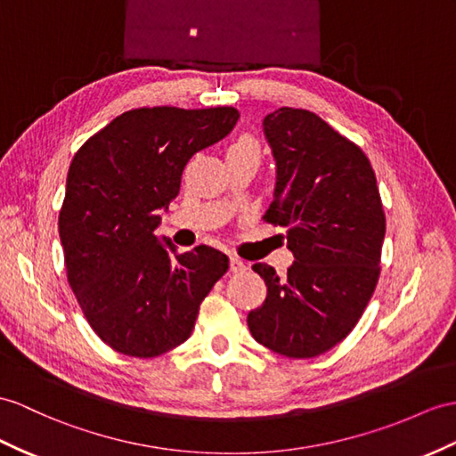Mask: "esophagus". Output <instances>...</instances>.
<instances>
[{
	"label": "esophagus",
	"instance_id": "1",
	"mask_svg": "<svg viewBox=\"0 0 456 456\" xmlns=\"http://www.w3.org/2000/svg\"><path fill=\"white\" fill-rule=\"evenodd\" d=\"M248 269V263H243L238 257H230V271L232 273H243Z\"/></svg>",
	"mask_w": 456,
	"mask_h": 456
}]
</instances>
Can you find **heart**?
Instances as JSON below:
<instances>
[{
    "label": "heart",
    "instance_id": "1",
    "mask_svg": "<svg viewBox=\"0 0 456 456\" xmlns=\"http://www.w3.org/2000/svg\"><path fill=\"white\" fill-rule=\"evenodd\" d=\"M228 152H257L259 154V142L249 135H241L234 144L228 149Z\"/></svg>",
    "mask_w": 456,
    "mask_h": 456
}]
</instances>
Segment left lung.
I'll return each instance as SVG.
<instances>
[{
  "label": "left lung",
  "mask_w": 456,
  "mask_h": 456,
  "mask_svg": "<svg viewBox=\"0 0 456 456\" xmlns=\"http://www.w3.org/2000/svg\"><path fill=\"white\" fill-rule=\"evenodd\" d=\"M276 162L265 220L286 228V276L255 263L266 284L248 315L253 338L288 358H315L356 327L379 281L385 213L363 151L317 114L279 108L263 119Z\"/></svg>",
  "instance_id": "obj_1"
}]
</instances>
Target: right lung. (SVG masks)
Wrapping results in <instances>:
<instances>
[{
    "instance_id": "1",
    "label": "right lung",
    "mask_w": 456,
    "mask_h": 456,
    "mask_svg": "<svg viewBox=\"0 0 456 456\" xmlns=\"http://www.w3.org/2000/svg\"><path fill=\"white\" fill-rule=\"evenodd\" d=\"M238 118L232 106L129 110L73 157L60 210L65 271L88 325L116 352L154 358L180 346L228 271L218 249L180 253L154 230L180 193L185 164Z\"/></svg>"
}]
</instances>
